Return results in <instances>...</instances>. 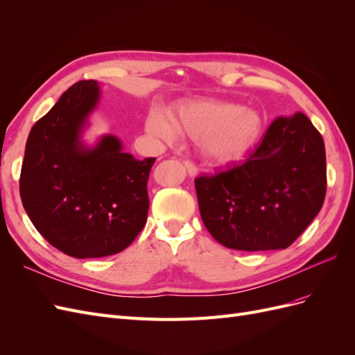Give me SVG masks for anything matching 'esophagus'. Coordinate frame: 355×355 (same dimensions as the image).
I'll list each match as a JSON object with an SVG mask.
<instances>
[{
	"label": "esophagus",
	"mask_w": 355,
	"mask_h": 355,
	"mask_svg": "<svg viewBox=\"0 0 355 355\" xmlns=\"http://www.w3.org/2000/svg\"><path fill=\"white\" fill-rule=\"evenodd\" d=\"M184 166H185V168H187V171H188V176L189 178H196L197 175H198V170H197V167L191 163V161H184Z\"/></svg>",
	"instance_id": "esophagus-1"
}]
</instances>
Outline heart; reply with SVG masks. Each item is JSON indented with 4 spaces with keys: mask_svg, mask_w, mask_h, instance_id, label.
Masks as SVG:
<instances>
[{
    "mask_svg": "<svg viewBox=\"0 0 355 355\" xmlns=\"http://www.w3.org/2000/svg\"><path fill=\"white\" fill-rule=\"evenodd\" d=\"M262 115L230 102L194 101L178 105L170 116L151 111L148 132L175 141L184 135L198 141L201 157L213 166L239 163L254 146L262 132Z\"/></svg>",
    "mask_w": 355,
    "mask_h": 355,
    "instance_id": "obj_1",
    "label": "heart"
}]
</instances>
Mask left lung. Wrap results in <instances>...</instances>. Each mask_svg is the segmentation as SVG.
<instances>
[{"mask_svg":"<svg viewBox=\"0 0 355 355\" xmlns=\"http://www.w3.org/2000/svg\"><path fill=\"white\" fill-rule=\"evenodd\" d=\"M201 219L228 249L283 250L326 197L323 137L302 112L277 116L245 163L196 179Z\"/></svg>","mask_w":355,"mask_h":355,"instance_id":"left-lung-1","label":"left lung"}]
</instances>
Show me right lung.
Returning <instances> with one entry per match:
<instances>
[{
  "label": "right lung",
  "mask_w": 355,
  "mask_h": 355,
  "mask_svg": "<svg viewBox=\"0 0 355 355\" xmlns=\"http://www.w3.org/2000/svg\"><path fill=\"white\" fill-rule=\"evenodd\" d=\"M101 98L94 80L63 93L31 128L20 173L31 222L53 247L77 259L127 249L149 210L146 184L155 158H135L115 135L93 144L84 139Z\"/></svg>",
  "instance_id": "obj_1"
}]
</instances>
